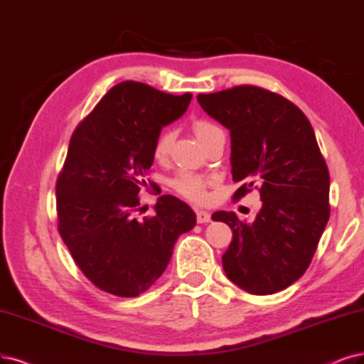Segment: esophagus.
Returning <instances> with one entry per match:
<instances>
[{"label":"esophagus","instance_id":"obj_1","mask_svg":"<svg viewBox=\"0 0 364 364\" xmlns=\"http://www.w3.org/2000/svg\"><path fill=\"white\" fill-rule=\"evenodd\" d=\"M196 220H198V223H210L211 222V214L208 211L199 210V211H196Z\"/></svg>","mask_w":364,"mask_h":364}]
</instances>
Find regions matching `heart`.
Listing matches in <instances>:
<instances>
[{
    "instance_id": "obj_1",
    "label": "heart",
    "mask_w": 364,
    "mask_h": 364,
    "mask_svg": "<svg viewBox=\"0 0 364 364\" xmlns=\"http://www.w3.org/2000/svg\"><path fill=\"white\" fill-rule=\"evenodd\" d=\"M220 129L213 124L211 121L207 119H196L193 123V132L196 134V138L200 142H205L213 133L219 132ZM171 141H172V134L169 130H164L161 132L154 144V159L157 160H164L168 154V150L171 146ZM171 186L173 187L175 192H178L181 196L191 199V200H196V203H203V200L207 199V180H204L203 177L195 173H189V172H183L178 173L171 183Z\"/></svg>"
}]
</instances>
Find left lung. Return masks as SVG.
Listing matches in <instances>:
<instances>
[{"mask_svg":"<svg viewBox=\"0 0 364 364\" xmlns=\"http://www.w3.org/2000/svg\"><path fill=\"white\" fill-rule=\"evenodd\" d=\"M198 102L231 132L232 180L245 183L234 196L257 186L262 200L252 223L234 211L211 216L232 230L223 270L255 295L285 289L307 270L330 218V175L311 121L285 97L253 85L199 94Z\"/></svg>","mask_w":364,"mask_h":364,"instance_id":"obj_1","label":"left lung"}]
</instances>
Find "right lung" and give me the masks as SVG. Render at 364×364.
Instances as JSON below:
<instances>
[{
  "mask_svg": "<svg viewBox=\"0 0 364 364\" xmlns=\"http://www.w3.org/2000/svg\"><path fill=\"white\" fill-rule=\"evenodd\" d=\"M191 100V92L173 96L126 80L73 133L57 181L58 231L80 272L102 291L136 297L150 288L175 241L196 225L193 210L172 195L159 199L153 218H136L156 139Z\"/></svg>",
  "mask_w": 364,
  "mask_h": 364,
  "instance_id": "obj_1",
  "label": "right lung"
}]
</instances>
